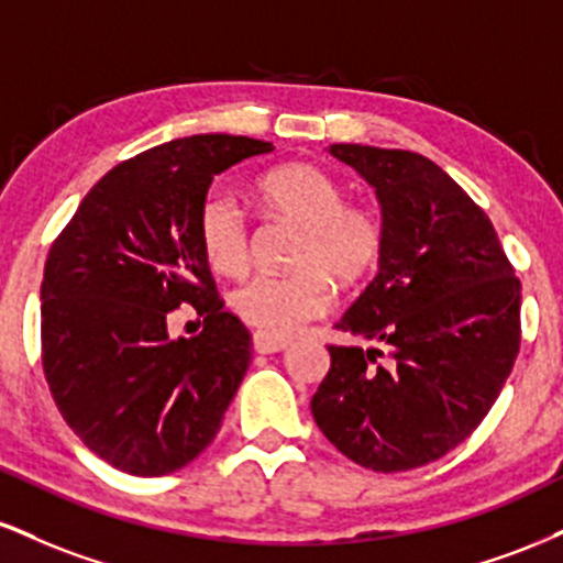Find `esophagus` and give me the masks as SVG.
Segmentation results:
<instances>
[{"mask_svg": "<svg viewBox=\"0 0 563 563\" xmlns=\"http://www.w3.org/2000/svg\"><path fill=\"white\" fill-rule=\"evenodd\" d=\"M286 346H290V339H286V335H277V333H269V331H254V349L260 354L283 352Z\"/></svg>", "mask_w": 563, "mask_h": 563, "instance_id": "1", "label": "esophagus"}]
</instances>
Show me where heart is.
Listing matches in <instances>:
<instances>
[{"label": "heart", "mask_w": 563, "mask_h": 563, "mask_svg": "<svg viewBox=\"0 0 563 563\" xmlns=\"http://www.w3.org/2000/svg\"><path fill=\"white\" fill-rule=\"evenodd\" d=\"M264 203L301 228L294 273H260L232 288L238 318L269 333H290L318 318L333 299V283L354 286L376 267L384 230L373 211L344 203V187L309 164L269 172L260 185ZM198 241L206 262L224 275L245 269L251 254L249 217L228 187H211L198 206Z\"/></svg>", "instance_id": "b5f03b06"}]
</instances>
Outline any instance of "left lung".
Listing matches in <instances>:
<instances>
[{"label": "left lung", "mask_w": 563, "mask_h": 563, "mask_svg": "<svg viewBox=\"0 0 563 563\" xmlns=\"http://www.w3.org/2000/svg\"><path fill=\"white\" fill-rule=\"evenodd\" d=\"M376 190L378 275L335 322L312 416L335 450L391 474L437 461L484 421L521 344V283L479 206L434 161L328 147ZM367 340L371 347H363Z\"/></svg>", "instance_id": "1"}]
</instances>
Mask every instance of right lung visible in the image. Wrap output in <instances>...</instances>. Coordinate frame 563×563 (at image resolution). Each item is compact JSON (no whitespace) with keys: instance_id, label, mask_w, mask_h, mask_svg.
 <instances>
[{"instance_id":"1","label":"right lung","mask_w":563,"mask_h":563,"mask_svg":"<svg viewBox=\"0 0 563 563\" xmlns=\"http://www.w3.org/2000/svg\"><path fill=\"white\" fill-rule=\"evenodd\" d=\"M273 142L192 134L124 161L57 235L42 280V365L57 410L113 468L164 476L214 442L251 363V333L224 312L198 241L217 174ZM190 302L198 336L168 335Z\"/></svg>"}]
</instances>
